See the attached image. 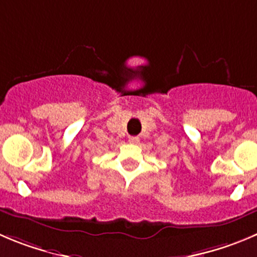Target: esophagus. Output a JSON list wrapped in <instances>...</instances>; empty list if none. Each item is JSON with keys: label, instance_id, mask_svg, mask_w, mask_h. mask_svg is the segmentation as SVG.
Instances as JSON below:
<instances>
[{"label": "esophagus", "instance_id": "34e87169", "mask_svg": "<svg viewBox=\"0 0 257 257\" xmlns=\"http://www.w3.org/2000/svg\"><path fill=\"white\" fill-rule=\"evenodd\" d=\"M128 141H130V144H139L140 139H139L138 136H131V138L128 139Z\"/></svg>", "mask_w": 257, "mask_h": 257}]
</instances>
